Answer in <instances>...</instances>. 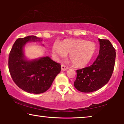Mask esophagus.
I'll return each mask as SVG.
<instances>
[{"label":"esophagus","instance_id":"1","mask_svg":"<svg viewBox=\"0 0 124 124\" xmlns=\"http://www.w3.org/2000/svg\"><path fill=\"white\" fill-rule=\"evenodd\" d=\"M69 68L66 67L65 65H64V64H62V70H63V71H65V70H67Z\"/></svg>","mask_w":124,"mask_h":124}]
</instances>
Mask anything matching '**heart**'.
I'll return each mask as SVG.
<instances>
[{
	"label": "heart",
	"mask_w": 124,
	"mask_h": 124,
	"mask_svg": "<svg viewBox=\"0 0 124 124\" xmlns=\"http://www.w3.org/2000/svg\"><path fill=\"white\" fill-rule=\"evenodd\" d=\"M52 52L57 57H64L69 54L72 64L78 67L87 65L95 52V45L92 42L84 39H65L59 44L54 43Z\"/></svg>",
	"instance_id": "b5f03b06"
}]
</instances>
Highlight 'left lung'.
I'll return each instance as SVG.
<instances>
[{
  "label": "left lung",
  "instance_id": "8db88e82",
  "mask_svg": "<svg viewBox=\"0 0 124 124\" xmlns=\"http://www.w3.org/2000/svg\"><path fill=\"white\" fill-rule=\"evenodd\" d=\"M98 56L92 65L78 69L74 86L83 93L95 91L104 86L111 78L114 69L116 50L108 39H99Z\"/></svg>",
  "mask_w": 124,
  "mask_h": 124
}]
</instances>
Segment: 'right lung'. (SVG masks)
Returning a JSON list of instances; mask_svg holds the SVG:
<instances>
[{
    "label": "right lung",
    "mask_w": 124,
    "mask_h": 124,
    "mask_svg": "<svg viewBox=\"0 0 124 124\" xmlns=\"http://www.w3.org/2000/svg\"><path fill=\"white\" fill-rule=\"evenodd\" d=\"M40 40L41 38L34 35L17 39L9 53L8 68L12 78L18 87L29 93L46 92L61 71L60 64L48 56L33 60L25 59L23 51L25 44Z\"/></svg>",
    "instance_id": "right-lung-1"
}]
</instances>
